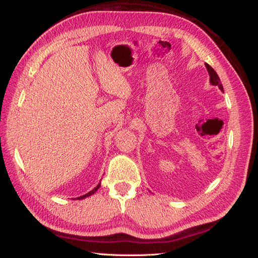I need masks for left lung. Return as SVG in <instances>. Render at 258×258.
<instances>
[{"label":"left lung","instance_id":"left-lung-1","mask_svg":"<svg viewBox=\"0 0 258 258\" xmlns=\"http://www.w3.org/2000/svg\"><path fill=\"white\" fill-rule=\"evenodd\" d=\"M205 67H206V69H207L208 74H210V82H211V84H212V85H215V86H218V89H220L222 92H224V87H223V85H222V83H221V80H220V78H218L217 73H216L215 71L213 70V68L210 67V65H208L207 63L205 64Z\"/></svg>","mask_w":258,"mask_h":258}]
</instances>
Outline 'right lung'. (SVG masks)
I'll list each match as a JSON object with an SVG mask.
<instances>
[{
	"label": "right lung",
	"mask_w": 258,
	"mask_h": 258,
	"mask_svg": "<svg viewBox=\"0 0 258 258\" xmlns=\"http://www.w3.org/2000/svg\"><path fill=\"white\" fill-rule=\"evenodd\" d=\"M100 186H101V182L97 184V186H96V187H94V188H93V189H92L91 191H89V193H87V194H85V195H82V196L78 197V200H83V199H86V197H89V196L93 195V194H94V193H95V191H96V190H97L98 188H100Z\"/></svg>",
	"instance_id": "add662e5"
}]
</instances>
